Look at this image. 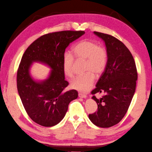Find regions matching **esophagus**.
<instances>
[{
  "mask_svg": "<svg viewBox=\"0 0 152 152\" xmlns=\"http://www.w3.org/2000/svg\"><path fill=\"white\" fill-rule=\"evenodd\" d=\"M78 95H79V98H87V96L86 95V94H84L79 93Z\"/></svg>",
  "mask_w": 152,
  "mask_h": 152,
  "instance_id": "1",
  "label": "esophagus"
}]
</instances>
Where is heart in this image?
I'll return each mask as SVG.
<instances>
[{
	"instance_id": "obj_1",
	"label": "heart",
	"mask_w": 152,
	"mask_h": 152,
	"mask_svg": "<svg viewBox=\"0 0 152 152\" xmlns=\"http://www.w3.org/2000/svg\"><path fill=\"white\" fill-rule=\"evenodd\" d=\"M73 53L77 60H86L84 71L86 73L79 75L71 81V88L82 92L88 91L92 86L95 73L99 75L105 69L107 63L106 50L95 42L82 40L74 46ZM74 58L72 54L65 53L63 58L64 73L69 77H73L74 71Z\"/></svg>"
}]
</instances>
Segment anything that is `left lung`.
<instances>
[{"label":"left lung","instance_id":"left-lung-1","mask_svg":"<svg viewBox=\"0 0 152 152\" xmlns=\"http://www.w3.org/2000/svg\"><path fill=\"white\" fill-rule=\"evenodd\" d=\"M105 42L107 63L96 88L91 94L103 93L100 98L92 97L98 104V111L89 114L94 125L108 128L118 124L127 112L132 100L137 80L135 61L123 42L110 35L94 31Z\"/></svg>","mask_w":152,"mask_h":152}]
</instances>
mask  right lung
<instances>
[{"label":"right lung","mask_w":152,"mask_h":152,"mask_svg":"<svg viewBox=\"0 0 152 152\" xmlns=\"http://www.w3.org/2000/svg\"><path fill=\"white\" fill-rule=\"evenodd\" d=\"M85 34L83 31H62L44 35L25 52L17 75V86L25 110L35 123L53 126L65 116L69 103L77 98L75 89L64 91L69 83L64 79L63 58L69 44ZM34 61L51 69L45 80H34L29 73Z\"/></svg>","instance_id":"right-lung-1"}]
</instances>
